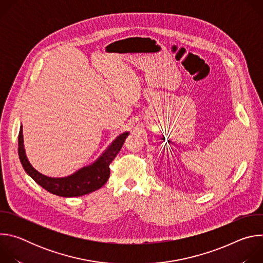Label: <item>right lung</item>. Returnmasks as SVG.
Wrapping results in <instances>:
<instances>
[{
  "label": "right lung",
  "mask_w": 263,
  "mask_h": 263,
  "mask_svg": "<svg viewBox=\"0 0 263 263\" xmlns=\"http://www.w3.org/2000/svg\"><path fill=\"white\" fill-rule=\"evenodd\" d=\"M128 135L129 132L126 131L117 136L92 163L79 168L66 177L55 178L48 177L36 171L29 162L24 145L23 126L21 125L18 134V156L25 172L49 193L64 198L81 197L100 190L107 182L110 176L109 165L121 151V147Z\"/></svg>",
  "instance_id": "add662e5"
}]
</instances>
